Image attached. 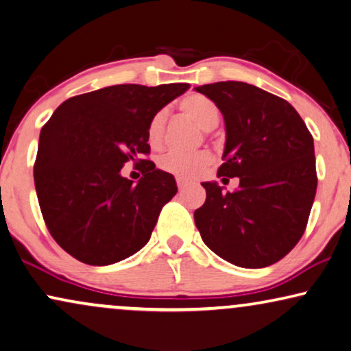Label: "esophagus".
I'll use <instances>...</instances> for the list:
<instances>
[{
  "label": "esophagus",
  "instance_id": "1",
  "mask_svg": "<svg viewBox=\"0 0 351 351\" xmlns=\"http://www.w3.org/2000/svg\"><path fill=\"white\" fill-rule=\"evenodd\" d=\"M176 184H178V189L182 191L187 186V181L182 180V178H176Z\"/></svg>",
  "mask_w": 351,
  "mask_h": 351
}]
</instances>
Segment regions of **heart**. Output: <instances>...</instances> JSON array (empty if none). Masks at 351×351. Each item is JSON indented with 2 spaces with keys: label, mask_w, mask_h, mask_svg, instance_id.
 Listing matches in <instances>:
<instances>
[{
  "label": "heart",
  "mask_w": 351,
  "mask_h": 351,
  "mask_svg": "<svg viewBox=\"0 0 351 351\" xmlns=\"http://www.w3.org/2000/svg\"><path fill=\"white\" fill-rule=\"evenodd\" d=\"M180 110L187 117H191L197 125L204 130H213L219 124L221 112L213 100L208 97L200 95V93H189L184 98H181ZM167 114L165 111H157L147 127V140L151 145H159L164 135ZM211 157L208 152L197 151V152H167L160 159V169H164L169 173H173L180 178H195L200 175L206 167L210 165Z\"/></svg>",
  "instance_id": "heart-1"
}]
</instances>
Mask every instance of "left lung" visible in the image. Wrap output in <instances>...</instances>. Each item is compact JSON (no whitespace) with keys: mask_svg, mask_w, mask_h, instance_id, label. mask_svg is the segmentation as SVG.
Returning a JSON list of instances; mask_svg holds the SVG:
<instances>
[{"mask_svg":"<svg viewBox=\"0 0 351 351\" xmlns=\"http://www.w3.org/2000/svg\"><path fill=\"white\" fill-rule=\"evenodd\" d=\"M194 90L213 100L224 117L218 176L240 180L234 192L202 182L206 199L194 211L202 240L239 267L272 265L307 227L318 182L313 136L288 101L251 84L226 81Z\"/></svg>","mask_w":351,"mask_h":351,"instance_id":"8db88e82","label":"left lung"}]
</instances>
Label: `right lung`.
I'll list each match as a JSON object with an SVG mask.
<instances>
[{"mask_svg": "<svg viewBox=\"0 0 351 351\" xmlns=\"http://www.w3.org/2000/svg\"><path fill=\"white\" fill-rule=\"evenodd\" d=\"M189 88L121 84L63 101L41 128L34 187L53 240L88 265H110L151 239L162 206L178 192L173 175L140 160L135 184L121 175L149 154L152 116Z\"/></svg>", "mask_w": 351, "mask_h": 351, "instance_id": "right-lung-1", "label": "right lung"}]
</instances>
